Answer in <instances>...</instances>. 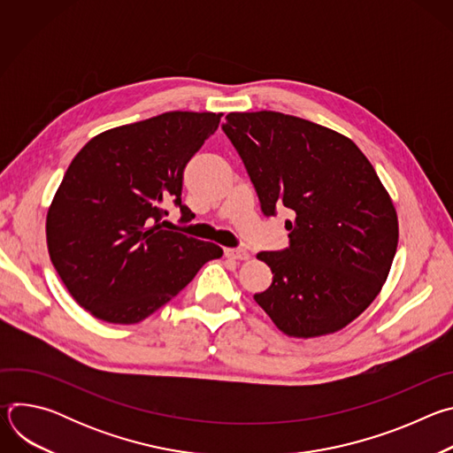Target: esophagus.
<instances>
[{
    "mask_svg": "<svg viewBox=\"0 0 453 453\" xmlns=\"http://www.w3.org/2000/svg\"><path fill=\"white\" fill-rule=\"evenodd\" d=\"M226 256L231 260H249V252L245 249H226Z\"/></svg>",
    "mask_w": 453,
    "mask_h": 453,
    "instance_id": "esophagus-1",
    "label": "esophagus"
}]
</instances>
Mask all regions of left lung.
Listing matches in <instances>:
<instances>
[{"instance_id":"1","label":"left lung","mask_w":453,"mask_h":453,"mask_svg":"<svg viewBox=\"0 0 453 453\" xmlns=\"http://www.w3.org/2000/svg\"><path fill=\"white\" fill-rule=\"evenodd\" d=\"M238 150L265 215L296 213L290 247L257 252L273 285L254 301L296 339L335 334L380 294L398 247V215L369 159L344 134L276 112H229Z\"/></svg>"}]
</instances>
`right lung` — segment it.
Segmentation results:
<instances>
[{
  "label": "right lung",
  "instance_id": "right-lung-1",
  "mask_svg": "<svg viewBox=\"0 0 453 453\" xmlns=\"http://www.w3.org/2000/svg\"><path fill=\"white\" fill-rule=\"evenodd\" d=\"M222 112L170 111L89 140L46 215L50 260L72 297L96 319L136 325L224 254L211 242L165 229L180 208L182 172L217 131Z\"/></svg>",
  "mask_w": 453,
  "mask_h": 453
}]
</instances>
